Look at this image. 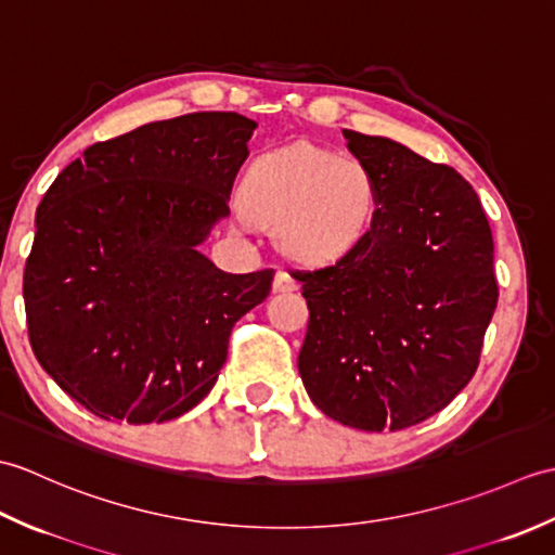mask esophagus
Returning a JSON list of instances; mask_svg holds the SVG:
<instances>
[{"label": "esophagus", "mask_w": 555, "mask_h": 555, "mask_svg": "<svg viewBox=\"0 0 555 555\" xmlns=\"http://www.w3.org/2000/svg\"><path fill=\"white\" fill-rule=\"evenodd\" d=\"M296 288H298V281L293 279L288 271L279 269L276 271V279H274V291L276 293H288V291H296Z\"/></svg>", "instance_id": "obj_1"}]
</instances>
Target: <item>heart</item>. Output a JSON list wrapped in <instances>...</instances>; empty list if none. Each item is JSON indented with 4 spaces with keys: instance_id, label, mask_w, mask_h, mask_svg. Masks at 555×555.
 I'll list each match as a JSON object with an SVG mask.
<instances>
[{
    "instance_id": "b5f03b06",
    "label": "heart",
    "mask_w": 555,
    "mask_h": 555,
    "mask_svg": "<svg viewBox=\"0 0 555 555\" xmlns=\"http://www.w3.org/2000/svg\"><path fill=\"white\" fill-rule=\"evenodd\" d=\"M238 205L274 223L279 247L302 262H332L358 247L379 209V183L364 162L308 143L281 147L247 167Z\"/></svg>"
}]
</instances>
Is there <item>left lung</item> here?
Instances as JSON below:
<instances>
[{
	"label": "left lung",
	"mask_w": 555,
	"mask_h": 555,
	"mask_svg": "<svg viewBox=\"0 0 555 555\" xmlns=\"http://www.w3.org/2000/svg\"><path fill=\"white\" fill-rule=\"evenodd\" d=\"M344 138L379 183V209L348 255L293 276L310 310L298 370L326 417L398 431L473 379L499 300L493 238L455 169L384 135Z\"/></svg>",
	"instance_id": "left-lung-1"
}]
</instances>
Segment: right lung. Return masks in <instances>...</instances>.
<instances>
[{"mask_svg": "<svg viewBox=\"0 0 555 555\" xmlns=\"http://www.w3.org/2000/svg\"><path fill=\"white\" fill-rule=\"evenodd\" d=\"M255 128L235 112L152 121L90 145L44 193L23 276L30 346L92 415L181 417L269 296L274 269L229 274L199 253Z\"/></svg>", "mask_w": 555, "mask_h": 555, "instance_id": "right-lung-1", "label": "right lung"}]
</instances>
